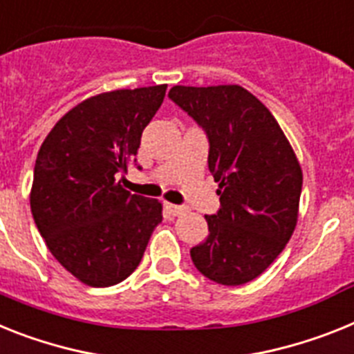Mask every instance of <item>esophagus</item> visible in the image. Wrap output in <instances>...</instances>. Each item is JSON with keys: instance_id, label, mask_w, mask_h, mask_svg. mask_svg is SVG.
Masks as SVG:
<instances>
[{"instance_id": "34e87169", "label": "esophagus", "mask_w": 354, "mask_h": 354, "mask_svg": "<svg viewBox=\"0 0 354 354\" xmlns=\"http://www.w3.org/2000/svg\"><path fill=\"white\" fill-rule=\"evenodd\" d=\"M165 210H167L171 216H180V214L185 212V207H182V205H172V203H167L165 205Z\"/></svg>"}]
</instances>
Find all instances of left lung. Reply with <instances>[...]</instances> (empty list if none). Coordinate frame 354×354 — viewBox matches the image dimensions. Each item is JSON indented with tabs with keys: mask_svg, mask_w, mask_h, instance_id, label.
Segmentation results:
<instances>
[{
	"mask_svg": "<svg viewBox=\"0 0 354 354\" xmlns=\"http://www.w3.org/2000/svg\"><path fill=\"white\" fill-rule=\"evenodd\" d=\"M169 99L203 127L209 171L219 183L209 236L191 248L205 277L239 286L259 277L295 230L302 171L268 108L237 84L174 86Z\"/></svg>",
	"mask_w": 354,
	"mask_h": 354,
	"instance_id": "obj_1",
	"label": "left lung"
}]
</instances>
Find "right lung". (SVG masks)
Listing matches in <instances>:
<instances>
[{
    "mask_svg": "<svg viewBox=\"0 0 354 354\" xmlns=\"http://www.w3.org/2000/svg\"><path fill=\"white\" fill-rule=\"evenodd\" d=\"M167 84L90 97L53 126L34 167L30 209L48 250L81 283L106 288L136 270L162 203L117 178L140 147Z\"/></svg>",
    "mask_w": 354,
    "mask_h": 354,
    "instance_id": "right-lung-1",
    "label": "right lung"
}]
</instances>
